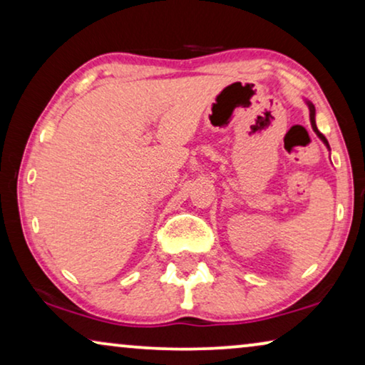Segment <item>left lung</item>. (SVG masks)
<instances>
[{
	"label": "left lung",
	"mask_w": 365,
	"mask_h": 365,
	"mask_svg": "<svg viewBox=\"0 0 365 365\" xmlns=\"http://www.w3.org/2000/svg\"><path fill=\"white\" fill-rule=\"evenodd\" d=\"M307 104H309V111H311V124H312V129H314V131H316V134H317V136L322 139V141H324V144H326V146L329 148V143H327V139H326V136H324V134H322L321 131H319V129H317V126H316V109H314V106H312V103H307Z\"/></svg>",
	"instance_id": "obj_1"
}]
</instances>
